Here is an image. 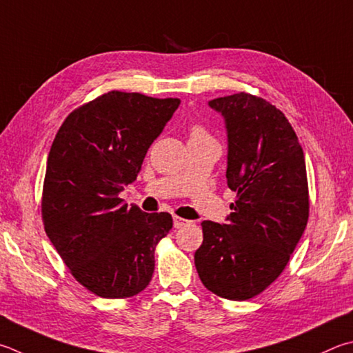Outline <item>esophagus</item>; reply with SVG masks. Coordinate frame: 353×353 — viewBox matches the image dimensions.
Wrapping results in <instances>:
<instances>
[{"label": "esophagus", "instance_id": "34e87169", "mask_svg": "<svg viewBox=\"0 0 353 353\" xmlns=\"http://www.w3.org/2000/svg\"><path fill=\"white\" fill-rule=\"evenodd\" d=\"M172 222H174V227L176 228H182V227L188 225V223H190V221L182 219V217H179V216H174V219H172Z\"/></svg>", "mask_w": 353, "mask_h": 353}]
</instances>
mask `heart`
I'll return each instance as SVG.
<instances>
[{
    "label": "heart",
    "instance_id": "b5f03b06",
    "mask_svg": "<svg viewBox=\"0 0 353 353\" xmlns=\"http://www.w3.org/2000/svg\"><path fill=\"white\" fill-rule=\"evenodd\" d=\"M199 132H202V131H201V130H194V132H193V134H199Z\"/></svg>",
    "mask_w": 353,
    "mask_h": 353
}]
</instances>
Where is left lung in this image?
<instances>
[{
  "mask_svg": "<svg viewBox=\"0 0 353 353\" xmlns=\"http://www.w3.org/2000/svg\"><path fill=\"white\" fill-rule=\"evenodd\" d=\"M227 130V183L236 193L225 223L202 222L199 278L210 292L245 301L276 279L309 219L304 152L276 106L245 92L208 101Z\"/></svg>",
  "mask_w": 353,
  "mask_h": 353,
  "instance_id": "8db88e82",
  "label": "left lung"
}]
</instances>
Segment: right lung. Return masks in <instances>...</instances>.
Segmentation results:
<instances>
[{
  "mask_svg": "<svg viewBox=\"0 0 353 353\" xmlns=\"http://www.w3.org/2000/svg\"><path fill=\"white\" fill-rule=\"evenodd\" d=\"M179 105L111 91L70 112L50 146L44 230L72 276L101 298L134 296L154 273V248L172 217L128 207L119 194L136 181Z\"/></svg>",
  "mask_w": 353,
  "mask_h": 353,
  "instance_id": "1",
  "label": "right lung"
}]
</instances>
